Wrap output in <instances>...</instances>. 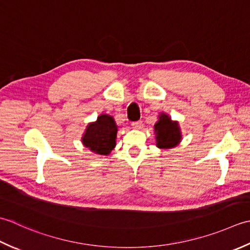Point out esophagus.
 Wrapping results in <instances>:
<instances>
[{
	"mask_svg": "<svg viewBox=\"0 0 250 250\" xmlns=\"http://www.w3.org/2000/svg\"><path fill=\"white\" fill-rule=\"evenodd\" d=\"M131 126L134 127V128H136V129H141L142 128V122L141 121H137V122H132L131 123Z\"/></svg>",
	"mask_w": 250,
	"mask_h": 250,
	"instance_id": "1",
	"label": "esophagus"
}]
</instances>
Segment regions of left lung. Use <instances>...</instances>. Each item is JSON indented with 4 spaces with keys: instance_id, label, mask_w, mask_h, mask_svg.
Here are the masks:
<instances>
[{
    "instance_id": "left-lung-1",
    "label": "left lung",
    "mask_w": 250,
    "mask_h": 250,
    "mask_svg": "<svg viewBox=\"0 0 250 250\" xmlns=\"http://www.w3.org/2000/svg\"><path fill=\"white\" fill-rule=\"evenodd\" d=\"M156 132V145L159 147H172L181 139L180 130L177 123H172L166 114L160 116V121L154 126Z\"/></svg>"
}]
</instances>
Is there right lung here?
<instances>
[{"mask_svg":"<svg viewBox=\"0 0 250 250\" xmlns=\"http://www.w3.org/2000/svg\"><path fill=\"white\" fill-rule=\"evenodd\" d=\"M116 131L118 128L113 118L103 114L97 122L88 125L83 136V144L97 154H109L115 146Z\"/></svg>","mask_w":250,"mask_h":250,"instance_id":"add662e5","label":"right lung"}]
</instances>
